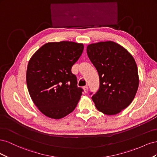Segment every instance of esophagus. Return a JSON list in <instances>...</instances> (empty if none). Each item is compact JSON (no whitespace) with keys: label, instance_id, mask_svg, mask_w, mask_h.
I'll use <instances>...</instances> for the list:
<instances>
[{"label":"esophagus","instance_id":"esophagus-1","mask_svg":"<svg viewBox=\"0 0 157 157\" xmlns=\"http://www.w3.org/2000/svg\"><path fill=\"white\" fill-rule=\"evenodd\" d=\"M83 90H84V92L85 93H87L88 91V86H84Z\"/></svg>","mask_w":157,"mask_h":157}]
</instances>
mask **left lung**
Returning a JSON list of instances; mask_svg holds the SVG:
<instances>
[{
	"label": "left lung",
	"instance_id": "left-lung-1",
	"mask_svg": "<svg viewBox=\"0 0 157 157\" xmlns=\"http://www.w3.org/2000/svg\"><path fill=\"white\" fill-rule=\"evenodd\" d=\"M86 51L100 83L92 97L95 106L105 115H117L130 105L138 89L135 59L124 47L110 40L90 44Z\"/></svg>",
	"mask_w": 157,
	"mask_h": 157
}]
</instances>
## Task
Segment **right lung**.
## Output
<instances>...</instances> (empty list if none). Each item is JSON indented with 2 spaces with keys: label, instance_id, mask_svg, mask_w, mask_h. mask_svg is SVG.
Wrapping results in <instances>:
<instances>
[{
  "label": "right lung",
  "instance_id": "1",
  "mask_svg": "<svg viewBox=\"0 0 157 157\" xmlns=\"http://www.w3.org/2000/svg\"><path fill=\"white\" fill-rule=\"evenodd\" d=\"M82 43L72 41L46 43L29 61L27 86L38 109L53 119H60L74 111L82 89L71 67L81 56Z\"/></svg>",
  "mask_w": 157,
  "mask_h": 157
}]
</instances>
